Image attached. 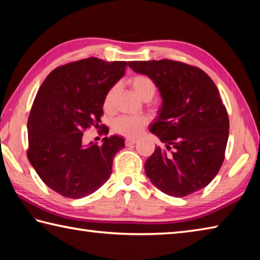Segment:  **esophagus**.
I'll use <instances>...</instances> for the list:
<instances>
[{
    "mask_svg": "<svg viewBox=\"0 0 260 260\" xmlns=\"http://www.w3.org/2000/svg\"><path fill=\"white\" fill-rule=\"evenodd\" d=\"M136 143H137V139H134V138H126L125 139L126 146H131V145H135Z\"/></svg>",
    "mask_w": 260,
    "mask_h": 260,
    "instance_id": "esophagus-1",
    "label": "esophagus"
}]
</instances>
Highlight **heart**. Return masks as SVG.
Listing matches in <instances>:
<instances>
[{
	"mask_svg": "<svg viewBox=\"0 0 260 260\" xmlns=\"http://www.w3.org/2000/svg\"><path fill=\"white\" fill-rule=\"evenodd\" d=\"M129 83L131 88L137 93L140 99L145 102H149L155 95L156 92V84L151 77L147 75L138 74L135 75L130 79ZM117 91V85H113L111 89L107 91L106 95L104 98V108L106 111H111L113 107L114 97H115ZM147 125L146 118L144 117H134V116H120L113 122V130L117 135L124 136L127 138L137 137L138 135L142 134V131Z\"/></svg>",
	"mask_w": 260,
	"mask_h": 260,
	"instance_id": "1",
	"label": "heart"
}]
</instances>
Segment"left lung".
Returning a JSON list of instances; mask_svg holds the SVG:
<instances>
[{"instance_id":"1","label":"left lung","mask_w":260,"mask_h":260,"mask_svg":"<svg viewBox=\"0 0 260 260\" xmlns=\"http://www.w3.org/2000/svg\"><path fill=\"white\" fill-rule=\"evenodd\" d=\"M151 77L162 97L152 134L166 148L145 162L152 184L170 197L184 198L211 183L224 162L230 120L219 91L206 72L181 61H130Z\"/></svg>"}]
</instances>
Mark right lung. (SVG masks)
<instances>
[{"label": "right lung", "mask_w": 260, "mask_h": 260, "mask_svg": "<svg viewBox=\"0 0 260 260\" xmlns=\"http://www.w3.org/2000/svg\"><path fill=\"white\" fill-rule=\"evenodd\" d=\"M126 66L95 57L73 61L54 68L36 93L27 122V157L43 183L62 197H88L112 174L124 139L111 136L102 145H84L82 137L92 125L100 127L105 95Z\"/></svg>", "instance_id": "add662e5"}]
</instances>
